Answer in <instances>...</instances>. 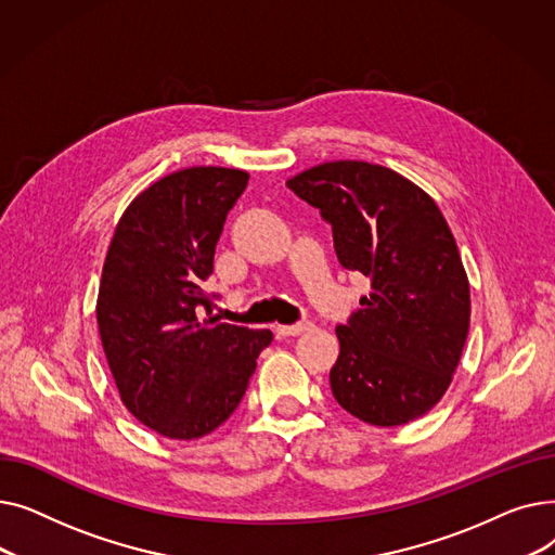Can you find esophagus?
Instances as JSON below:
<instances>
[{
  "mask_svg": "<svg viewBox=\"0 0 555 555\" xmlns=\"http://www.w3.org/2000/svg\"><path fill=\"white\" fill-rule=\"evenodd\" d=\"M310 328H312L310 322L293 324V326H276V335H281V337H295V335H301V333H306Z\"/></svg>",
  "mask_w": 555,
  "mask_h": 555,
  "instance_id": "obj_1",
  "label": "esophagus"
}]
</instances>
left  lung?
I'll use <instances>...</instances> for the list:
<instances>
[{
    "mask_svg": "<svg viewBox=\"0 0 555 555\" xmlns=\"http://www.w3.org/2000/svg\"><path fill=\"white\" fill-rule=\"evenodd\" d=\"M287 186L333 224L341 268L373 285L335 331V400L377 427L421 418L446 396L470 328V283L441 209L400 172L358 159L312 166Z\"/></svg>",
    "mask_w": 555,
    "mask_h": 555,
    "instance_id": "8db88e82",
    "label": "left lung"
}]
</instances>
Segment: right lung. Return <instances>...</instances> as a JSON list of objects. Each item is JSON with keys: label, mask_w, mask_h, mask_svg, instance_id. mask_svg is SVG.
Listing matches in <instances>:
<instances>
[{"label": "right lung", "mask_w": 555, "mask_h": 555, "mask_svg": "<svg viewBox=\"0 0 555 555\" xmlns=\"http://www.w3.org/2000/svg\"><path fill=\"white\" fill-rule=\"evenodd\" d=\"M249 172L175 170L143 189L109 241L96 299L103 351L126 410L175 441L218 429L243 400L270 331L202 317L204 283Z\"/></svg>", "instance_id": "add662e5"}]
</instances>
